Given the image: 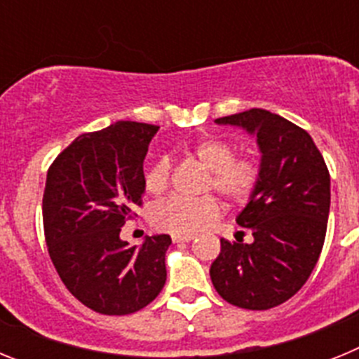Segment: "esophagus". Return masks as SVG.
<instances>
[{"label": "esophagus", "mask_w": 359, "mask_h": 359, "mask_svg": "<svg viewBox=\"0 0 359 359\" xmlns=\"http://www.w3.org/2000/svg\"><path fill=\"white\" fill-rule=\"evenodd\" d=\"M192 239H194V233H190V236H172L174 243H189Z\"/></svg>", "instance_id": "esophagus-1"}]
</instances>
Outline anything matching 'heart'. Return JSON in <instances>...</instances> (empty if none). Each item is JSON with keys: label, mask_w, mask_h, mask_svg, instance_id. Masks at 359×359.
<instances>
[{"label": "heart", "mask_w": 359, "mask_h": 359, "mask_svg": "<svg viewBox=\"0 0 359 359\" xmlns=\"http://www.w3.org/2000/svg\"><path fill=\"white\" fill-rule=\"evenodd\" d=\"M196 160L208 170L205 192L219 194L231 205L250 201L261 183V161L253 154H236L233 144L224 138H203L192 149ZM170 160L158 158L144 176L145 190L152 196L165 194L170 187ZM221 214V205L214 196L201 199L170 198L152 208V224L174 236H190L215 221Z\"/></svg>", "instance_id": "heart-1"}]
</instances>
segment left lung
Instances as JSON below:
<instances>
[{"instance_id":"left-lung-1","label":"left lung","mask_w":359,"mask_h":359,"mask_svg":"<svg viewBox=\"0 0 359 359\" xmlns=\"http://www.w3.org/2000/svg\"><path fill=\"white\" fill-rule=\"evenodd\" d=\"M217 123L257 135L261 183L237 223L253 241L221 239L212 262L215 291L228 304L264 311L290 300L322 253L331 207V176L309 133L266 109L223 116Z\"/></svg>"}]
</instances>
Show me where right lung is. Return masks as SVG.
Segmentation results:
<instances>
[{"instance_id":"obj_1","label":"right lung","mask_w":359,"mask_h":359,"mask_svg":"<svg viewBox=\"0 0 359 359\" xmlns=\"http://www.w3.org/2000/svg\"><path fill=\"white\" fill-rule=\"evenodd\" d=\"M158 126L116 122L86 133L50 165L43 226L50 259L66 290L95 313L144 309L167 280L169 236L145 237L140 248L120 239L144 194V160Z\"/></svg>"}]
</instances>
